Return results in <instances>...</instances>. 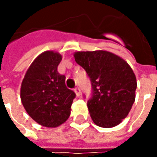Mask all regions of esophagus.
Masks as SVG:
<instances>
[{
    "instance_id": "obj_1",
    "label": "esophagus",
    "mask_w": 157,
    "mask_h": 157,
    "mask_svg": "<svg viewBox=\"0 0 157 157\" xmlns=\"http://www.w3.org/2000/svg\"><path fill=\"white\" fill-rule=\"evenodd\" d=\"M74 92H75V95L77 96V97H80L81 96V90L79 87H76V88L74 89Z\"/></svg>"
}]
</instances>
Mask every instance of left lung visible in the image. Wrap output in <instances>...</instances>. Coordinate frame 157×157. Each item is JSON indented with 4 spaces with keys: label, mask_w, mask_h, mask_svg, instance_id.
I'll return each mask as SVG.
<instances>
[{
    "label": "left lung",
    "mask_w": 157,
    "mask_h": 157,
    "mask_svg": "<svg viewBox=\"0 0 157 157\" xmlns=\"http://www.w3.org/2000/svg\"><path fill=\"white\" fill-rule=\"evenodd\" d=\"M75 62L91 79L92 98L87 102L90 115L102 128L117 126L128 116L135 100L136 77L118 55L106 51H77Z\"/></svg>",
    "instance_id": "obj_1"
}]
</instances>
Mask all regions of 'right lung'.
I'll list each match as a JSON object with an SVG mask.
<instances>
[{
    "mask_svg": "<svg viewBox=\"0 0 157 157\" xmlns=\"http://www.w3.org/2000/svg\"><path fill=\"white\" fill-rule=\"evenodd\" d=\"M61 59L58 52H43L27 70L21 85L20 98L26 112L47 128H56L68 119L75 97L66 87L65 75L57 71Z\"/></svg>",
    "mask_w": 157,
    "mask_h": 157,
    "instance_id": "obj_1",
    "label": "right lung"
}]
</instances>
